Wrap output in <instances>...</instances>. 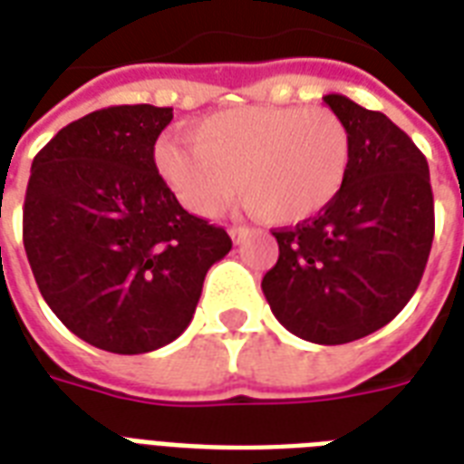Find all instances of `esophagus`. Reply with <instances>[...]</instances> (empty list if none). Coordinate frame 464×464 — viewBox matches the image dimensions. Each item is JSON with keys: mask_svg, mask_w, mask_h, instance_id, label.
<instances>
[{"mask_svg": "<svg viewBox=\"0 0 464 464\" xmlns=\"http://www.w3.org/2000/svg\"><path fill=\"white\" fill-rule=\"evenodd\" d=\"M228 233H231L233 243L238 246V243H243V240H246L247 236H250V228H246V226H233V228Z\"/></svg>", "mask_w": 464, "mask_h": 464, "instance_id": "1", "label": "esophagus"}]
</instances>
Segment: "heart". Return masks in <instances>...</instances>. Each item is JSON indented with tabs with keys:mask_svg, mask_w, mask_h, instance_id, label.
<instances>
[{
	"mask_svg": "<svg viewBox=\"0 0 464 464\" xmlns=\"http://www.w3.org/2000/svg\"><path fill=\"white\" fill-rule=\"evenodd\" d=\"M352 163V137L327 108L246 105L214 112L192 140L163 137L156 168L175 199L202 218L217 217L236 188L276 224H298L330 207ZM239 178H235V173Z\"/></svg>",
	"mask_w": 464,
	"mask_h": 464,
	"instance_id": "obj_1",
	"label": "heart"
}]
</instances>
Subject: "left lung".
Segmentation results:
<instances>
[{"instance_id": "1", "label": "left lung", "mask_w": 464, "mask_h": 464, "mask_svg": "<svg viewBox=\"0 0 464 464\" xmlns=\"http://www.w3.org/2000/svg\"><path fill=\"white\" fill-rule=\"evenodd\" d=\"M352 137L337 199L272 236L262 291L279 323L313 344H346L388 324L417 291L433 243L429 163L382 112L323 96Z\"/></svg>"}]
</instances>
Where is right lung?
I'll use <instances>...</instances> for the list:
<instances>
[{
    "instance_id": "add662e5",
    "label": "right lung",
    "mask_w": 464,
    "mask_h": 464,
    "mask_svg": "<svg viewBox=\"0 0 464 464\" xmlns=\"http://www.w3.org/2000/svg\"><path fill=\"white\" fill-rule=\"evenodd\" d=\"M173 108L112 105L62 127L33 159L24 247L45 304L83 342L147 353L178 339L204 276L231 250L159 175Z\"/></svg>"
}]
</instances>
